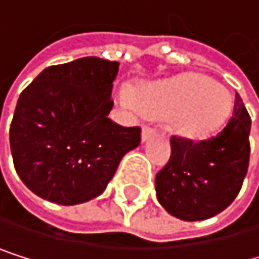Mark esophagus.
<instances>
[{"mask_svg": "<svg viewBox=\"0 0 259 259\" xmlns=\"http://www.w3.org/2000/svg\"><path fill=\"white\" fill-rule=\"evenodd\" d=\"M154 135H155V131H154L152 127H149V125H144V127H143V134H141V140H143V141L151 140Z\"/></svg>", "mask_w": 259, "mask_h": 259, "instance_id": "1", "label": "esophagus"}]
</instances>
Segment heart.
<instances>
[{"mask_svg": "<svg viewBox=\"0 0 259 259\" xmlns=\"http://www.w3.org/2000/svg\"><path fill=\"white\" fill-rule=\"evenodd\" d=\"M131 102V96L124 95ZM230 95L208 77L186 74L164 83L141 88L135 99L146 116L172 115V128L185 138H200L218 128L230 112Z\"/></svg>", "mask_w": 259, "mask_h": 259, "instance_id": "obj_1", "label": "heart"}]
</instances>
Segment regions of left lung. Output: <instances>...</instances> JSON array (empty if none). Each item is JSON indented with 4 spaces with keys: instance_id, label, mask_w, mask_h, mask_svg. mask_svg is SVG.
Wrapping results in <instances>:
<instances>
[{
    "instance_id": "obj_1",
    "label": "left lung",
    "mask_w": 259,
    "mask_h": 259,
    "mask_svg": "<svg viewBox=\"0 0 259 259\" xmlns=\"http://www.w3.org/2000/svg\"><path fill=\"white\" fill-rule=\"evenodd\" d=\"M250 124L236 93L233 113L218 135L200 141L171 137V157L155 177L157 199L169 214L210 219L236 199L250 160Z\"/></svg>"
}]
</instances>
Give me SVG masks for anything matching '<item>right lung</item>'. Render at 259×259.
<instances>
[{
  "label": "right lung",
  "mask_w": 259,
  "mask_h": 259,
  "mask_svg": "<svg viewBox=\"0 0 259 259\" xmlns=\"http://www.w3.org/2000/svg\"><path fill=\"white\" fill-rule=\"evenodd\" d=\"M119 63L82 57L53 65L21 92L11 124L15 171L34 194L77 205L104 193L141 128L107 118Z\"/></svg>",
  "instance_id": "add662e5"
}]
</instances>
